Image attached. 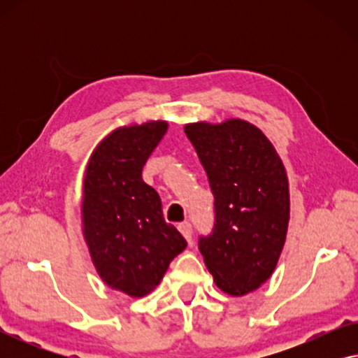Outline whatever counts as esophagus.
I'll use <instances>...</instances> for the list:
<instances>
[{"instance_id":"obj_1","label":"esophagus","mask_w":358,"mask_h":358,"mask_svg":"<svg viewBox=\"0 0 358 358\" xmlns=\"http://www.w3.org/2000/svg\"><path fill=\"white\" fill-rule=\"evenodd\" d=\"M178 228H179V231L182 233V236L187 239L189 243L192 241V224L187 223V222H184V223H180Z\"/></svg>"}]
</instances>
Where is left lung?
<instances>
[{"mask_svg": "<svg viewBox=\"0 0 358 358\" xmlns=\"http://www.w3.org/2000/svg\"><path fill=\"white\" fill-rule=\"evenodd\" d=\"M208 176L215 228L200 238L220 290L248 295L275 271L290 222L285 166L261 129L241 119L184 127Z\"/></svg>", "mask_w": 358, "mask_h": 358, "instance_id": "8db88e82", "label": "left lung"}]
</instances>
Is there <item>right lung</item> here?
<instances>
[{
	"mask_svg": "<svg viewBox=\"0 0 358 358\" xmlns=\"http://www.w3.org/2000/svg\"><path fill=\"white\" fill-rule=\"evenodd\" d=\"M166 131V120L119 127L99 141L85 171L81 224L91 261L107 287L131 298L153 292L187 246L141 179Z\"/></svg>",
	"mask_w": 358,
	"mask_h": 358,
	"instance_id": "add662e5",
	"label": "right lung"
}]
</instances>
